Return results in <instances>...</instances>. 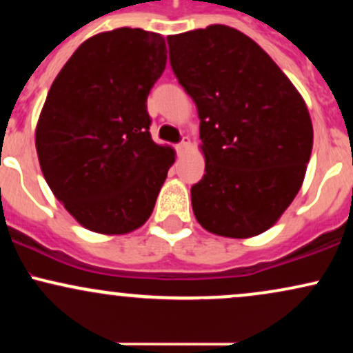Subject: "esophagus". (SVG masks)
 <instances>
[{
    "instance_id": "esophagus-1",
    "label": "esophagus",
    "mask_w": 353,
    "mask_h": 353,
    "mask_svg": "<svg viewBox=\"0 0 353 353\" xmlns=\"http://www.w3.org/2000/svg\"><path fill=\"white\" fill-rule=\"evenodd\" d=\"M189 145H190V143H189L188 139H184V141H182V143H179V144L176 145V149H177V152H179V156H182V154L188 151Z\"/></svg>"
}]
</instances>
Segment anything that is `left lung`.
Listing matches in <instances>:
<instances>
[{"label":"left lung","mask_w":353,"mask_h":353,"mask_svg":"<svg viewBox=\"0 0 353 353\" xmlns=\"http://www.w3.org/2000/svg\"><path fill=\"white\" fill-rule=\"evenodd\" d=\"M168 44L201 119L205 174L190 189L194 216L216 236H259L302 188L314 143L305 101L254 39L225 24Z\"/></svg>","instance_id":"1"}]
</instances>
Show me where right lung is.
I'll list each match as a JSON object with an SVG mask.
<instances>
[{
  "label": "right lung",
  "instance_id": "add662e5",
  "mask_svg": "<svg viewBox=\"0 0 353 353\" xmlns=\"http://www.w3.org/2000/svg\"><path fill=\"white\" fill-rule=\"evenodd\" d=\"M161 34L117 28L72 52L36 124L44 179L83 228L106 236L152 214L176 152L149 134L148 96L165 70Z\"/></svg>",
  "mask_w": 353,
  "mask_h": 353
}]
</instances>
